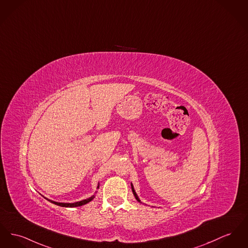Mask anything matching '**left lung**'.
Masks as SVG:
<instances>
[{
	"mask_svg": "<svg viewBox=\"0 0 248 248\" xmlns=\"http://www.w3.org/2000/svg\"><path fill=\"white\" fill-rule=\"evenodd\" d=\"M131 188H132V192H133V194H134V196H135V198H136V200L139 202H140V203H142L141 202V201L140 200V198H139V196L137 195V193H136V191H135V189H134V186H133V185L131 184Z\"/></svg>",
	"mask_w": 248,
	"mask_h": 248,
	"instance_id": "1",
	"label": "left lung"
}]
</instances>
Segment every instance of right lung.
<instances>
[{"mask_svg":"<svg viewBox=\"0 0 248 248\" xmlns=\"http://www.w3.org/2000/svg\"><path fill=\"white\" fill-rule=\"evenodd\" d=\"M99 188V184H98V186H97V187H96V189H98ZM96 192L97 191H95L94 192V194L93 195V196H91L90 198H88V199H85V200H82V201H79V202H71V203H68V202H53V201H51V200H48V199H46V198H45L46 200H47L48 202H50L51 203L55 204V205H58V206H61V207H68V208H73V207H79V206H82V205H85V204H87L88 202H90L91 201H93V199H94V197H95V194H96Z\"/></svg>","mask_w":248,"mask_h":248,"instance_id":"1","label":"right lung"}]
</instances>
